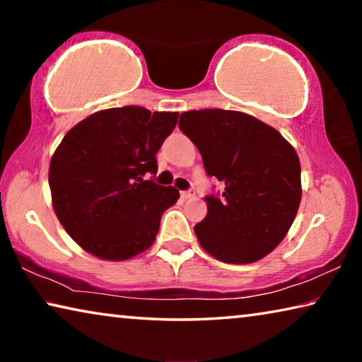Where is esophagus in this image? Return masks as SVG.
Segmentation results:
<instances>
[{
	"instance_id": "34e87169",
	"label": "esophagus",
	"mask_w": 362,
	"mask_h": 362,
	"mask_svg": "<svg viewBox=\"0 0 362 362\" xmlns=\"http://www.w3.org/2000/svg\"><path fill=\"white\" fill-rule=\"evenodd\" d=\"M193 194H194V193L192 192V189H188V192H180V196H182L183 199H188V198H192Z\"/></svg>"
}]
</instances>
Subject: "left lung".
Returning <instances> with one entry per match:
<instances>
[{
    "label": "left lung",
    "mask_w": 362,
    "mask_h": 362,
    "mask_svg": "<svg viewBox=\"0 0 362 362\" xmlns=\"http://www.w3.org/2000/svg\"><path fill=\"white\" fill-rule=\"evenodd\" d=\"M180 131L198 146L206 174L223 192L206 196L194 225L206 252L225 263H252L284 240L297 216L302 183L292 145L254 116L233 110H189Z\"/></svg>",
    "instance_id": "left-lung-1"
}]
</instances>
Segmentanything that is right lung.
Wrapping results in <instances>:
<instances>
[{
  "mask_svg": "<svg viewBox=\"0 0 362 362\" xmlns=\"http://www.w3.org/2000/svg\"><path fill=\"white\" fill-rule=\"evenodd\" d=\"M179 113L144 107L97 112L66 132L52 155L49 187L59 222L79 246L103 260H127L148 249L163 212L179 192L146 175Z\"/></svg>",
  "mask_w": 362,
  "mask_h": 362,
  "instance_id": "1",
  "label": "right lung"
}]
</instances>
